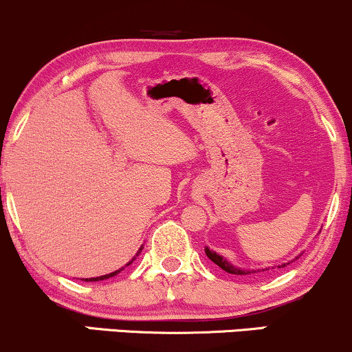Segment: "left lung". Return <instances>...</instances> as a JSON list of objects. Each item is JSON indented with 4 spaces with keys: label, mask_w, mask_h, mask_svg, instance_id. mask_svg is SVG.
Here are the masks:
<instances>
[{
    "label": "left lung",
    "mask_w": 352,
    "mask_h": 352,
    "mask_svg": "<svg viewBox=\"0 0 352 352\" xmlns=\"http://www.w3.org/2000/svg\"><path fill=\"white\" fill-rule=\"evenodd\" d=\"M205 254H207L210 260H212L213 263H215L217 266H220L221 270H225V272L232 273V274H252V273H258V272H266V270H270V268H272V270L276 268V266H270V268H263V270H243V268H240V266L232 265V263H230V261L227 260V258H223V256H221V254H218L217 252H213V250H210L208 246H205ZM296 258H298V256H296ZM296 258H294V260H296ZM292 261H293V260H292ZM292 261H288V263L278 265V268H285V266L292 263Z\"/></svg>",
    "instance_id": "8db88e82"
}]
</instances>
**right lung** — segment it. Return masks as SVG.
I'll use <instances>...</instances> for the list:
<instances>
[{"label":"right lung","mask_w":352,"mask_h":352,"mask_svg":"<svg viewBox=\"0 0 352 352\" xmlns=\"http://www.w3.org/2000/svg\"><path fill=\"white\" fill-rule=\"evenodd\" d=\"M142 248H144V245H142V246H140V248H139V252H137V254H135V256H139V253H140V252H142ZM135 256H134V258H132V260H131V261H129V263H127V265H125V266L132 265V261H134V260H135ZM125 266H122V268H119V270H116V272H112V273L102 274V276H96V278H86V280H84V278H82V281H102V280H109V278L116 276V274H119L120 272H122V270L125 268Z\"/></svg>","instance_id":"right-lung-1"}]
</instances>
